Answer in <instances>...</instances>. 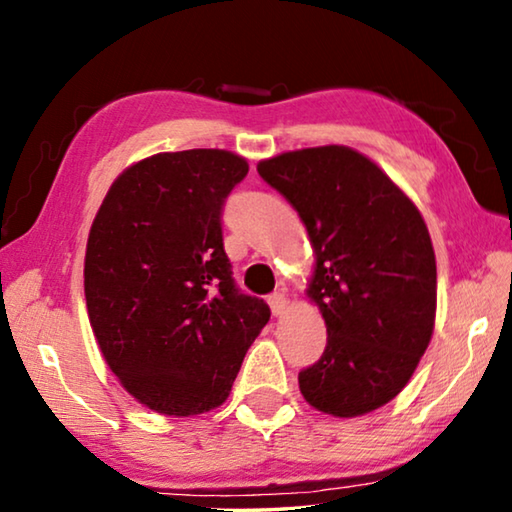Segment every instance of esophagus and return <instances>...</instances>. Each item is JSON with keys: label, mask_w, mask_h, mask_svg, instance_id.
<instances>
[{"label": "esophagus", "mask_w": 512, "mask_h": 512, "mask_svg": "<svg viewBox=\"0 0 512 512\" xmlns=\"http://www.w3.org/2000/svg\"><path fill=\"white\" fill-rule=\"evenodd\" d=\"M268 305H271V311L275 316H282L284 311H287V296H284V291H275L268 296Z\"/></svg>", "instance_id": "1"}]
</instances>
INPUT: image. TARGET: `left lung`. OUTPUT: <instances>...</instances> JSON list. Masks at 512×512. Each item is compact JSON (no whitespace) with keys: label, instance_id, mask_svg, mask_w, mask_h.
Here are the masks:
<instances>
[{"label":"left lung","instance_id":"1","mask_svg":"<svg viewBox=\"0 0 512 512\" xmlns=\"http://www.w3.org/2000/svg\"><path fill=\"white\" fill-rule=\"evenodd\" d=\"M296 207L316 253L307 296L327 345L300 370L314 409L354 418L409 384L436 320V255L418 207L375 162L348 146H318L257 164Z\"/></svg>","mask_w":512,"mask_h":512}]
</instances>
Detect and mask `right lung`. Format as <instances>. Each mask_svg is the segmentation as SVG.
<instances>
[{
	"label": "right lung",
	"mask_w": 512,
	"mask_h": 512,
	"mask_svg": "<svg viewBox=\"0 0 512 512\" xmlns=\"http://www.w3.org/2000/svg\"><path fill=\"white\" fill-rule=\"evenodd\" d=\"M246 173L230 151L158 153L121 173L94 216L83 271L92 332L151 411L221 406L271 318L237 287L223 250L225 198Z\"/></svg>",
	"instance_id": "add662e5"
}]
</instances>
